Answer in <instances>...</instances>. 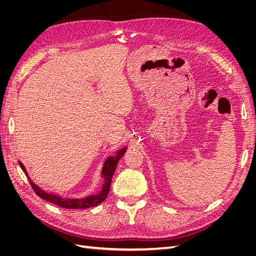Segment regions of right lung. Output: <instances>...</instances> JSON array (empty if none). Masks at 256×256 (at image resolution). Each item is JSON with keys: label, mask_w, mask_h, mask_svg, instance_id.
<instances>
[{"label": "right lung", "mask_w": 256, "mask_h": 256, "mask_svg": "<svg viewBox=\"0 0 256 256\" xmlns=\"http://www.w3.org/2000/svg\"><path fill=\"white\" fill-rule=\"evenodd\" d=\"M127 150V146L122 147V148L118 150V152H115L114 156H109L108 157L104 162V166L102 168V177L104 178V184L102 187L100 189L97 193H92V194H88L84 198H64L58 193H52V192H48L42 190L40 186H37L33 182V180H30L26 166H23V164L21 161H19V164L22 168V171L26 173V175L28 176V180L32 188L34 189L36 194L48 200L50 203L56 204L60 207L63 208H68V209H85V208H90V207H95L97 205H99L100 203H102L104 200H106L108 193L110 191V186H111V182H112V177L113 174L115 172V168L118 166V164L120 159L124 156V154L126 152Z\"/></svg>", "instance_id": "obj_1"}]
</instances>
